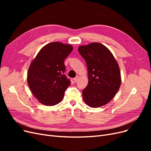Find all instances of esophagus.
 Listing matches in <instances>:
<instances>
[{
	"label": "esophagus",
	"mask_w": 151,
	"mask_h": 151,
	"mask_svg": "<svg viewBox=\"0 0 151 151\" xmlns=\"http://www.w3.org/2000/svg\"><path fill=\"white\" fill-rule=\"evenodd\" d=\"M79 76H76V77H75V78L74 79V81L75 82V83H77V81H78V80H79Z\"/></svg>",
	"instance_id": "1"
}]
</instances>
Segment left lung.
Returning <instances> with one entry per match:
<instances>
[{"mask_svg":"<svg viewBox=\"0 0 151 151\" xmlns=\"http://www.w3.org/2000/svg\"><path fill=\"white\" fill-rule=\"evenodd\" d=\"M85 60L89 81L83 91V99L92 108L107 104L114 98L121 85L119 66L109 50L99 43H92L78 48Z\"/></svg>","mask_w":151,"mask_h":151,"instance_id":"8db88e82","label":"left lung"}]
</instances>
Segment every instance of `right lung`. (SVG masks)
I'll list each match as a JSON object with an SVG mask.
<instances>
[{
    "label": "right lung",
    "mask_w": 151,
    "mask_h": 151,
    "mask_svg": "<svg viewBox=\"0 0 151 151\" xmlns=\"http://www.w3.org/2000/svg\"><path fill=\"white\" fill-rule=\"evenodd\" d=\"M70 45L60 42L47 44L31 63L28 84L38 101L47 106L60 103L70 84L64 72V60L72 51Z\"/></svg>",
    "instance_id": "add662e5"
}]
</instances>
